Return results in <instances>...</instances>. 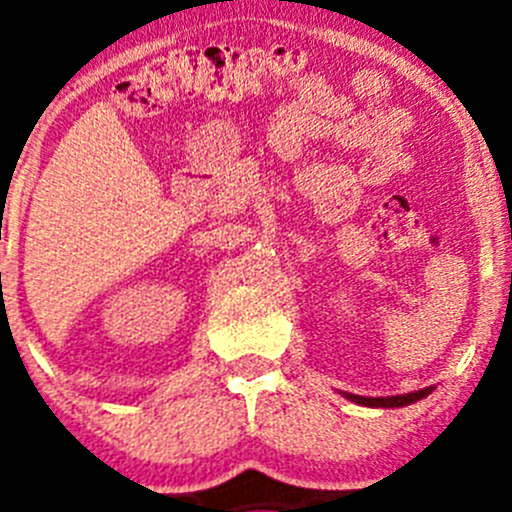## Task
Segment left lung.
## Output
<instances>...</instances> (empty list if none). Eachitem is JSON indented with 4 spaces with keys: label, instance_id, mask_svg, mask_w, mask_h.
<instances>
[{
    "label": "left lung",
    "instance_id": "1",
    "mask_svg": "<svg viewBox=\"0 0 512 512\" xmlns=\"http://www.w3.org/2000/svg\"><path fill=\"white\" fill-rule=\"evenodd\" d=\"M433 392V387H425V390L408 392V395H390V397H361L351 395V392H341L346 400L356 402V405H364V408H405V405H413V402L423 400Z\"/></svg>",
    "mask_w": 512,
    "mask_h": 512
}]
</instances>
